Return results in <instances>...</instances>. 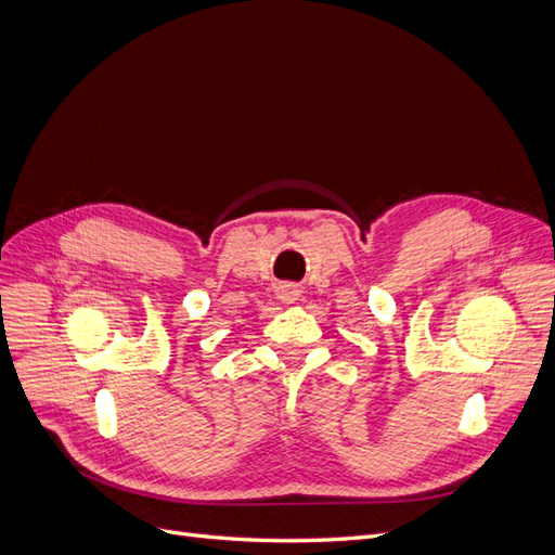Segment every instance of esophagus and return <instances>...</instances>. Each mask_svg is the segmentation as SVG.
Returning <instances> with one entry per match:
<instances>
[{
	"label": "esophagus",
	"instance_id": "esophagus-1",
	"mask_svg": "<svg viewBox=\"0 0 555 555\" xmlns=\"http://www.w3.org/2000/svg\"><path fill=\"white\" fill-rule=\"evenodd\" d=\"M298 296H300V289L296 284H280L278 287V298H282L284 304H294V300H298Z\"/></svg>",
	"mask_w": 555,
	"mask_h": 555
}]
</instances>
